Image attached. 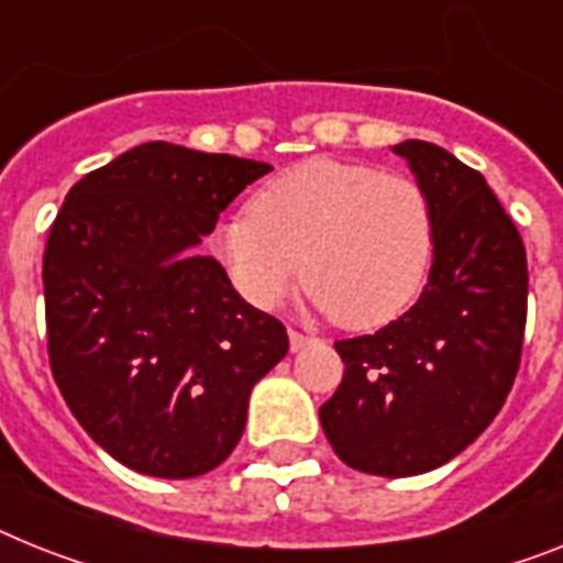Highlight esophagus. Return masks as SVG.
Returning a JSON list of instances; mask_svg holds the SVG:
<instances>
[{"mask_svg":"<svg viewBox=\"0 0 563 563\" xmlns=\"http://www.w3.org/2000/svg\"><path fill=\"white\" fill-rule=\"evenodd\" d=\"M310 342H316V339L305 336V333H299V331H290V351H301V347L310 345Z\"/></svg>","mask_w":563,"mask_h":563,"instance_id":"esophagus-1","label":"esophagus"}]
</instances>
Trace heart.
Wrapping results in <instances>:
<instances>
[{
    "instance_id": "obj_1",
    "label": "heart",
    "mask_w": 563,
    "mask_h": 563,
    "mask_svg": "<svg viewBox=\"0 0 563 563\" xmlns=\"http://www.w3.org/2000/svg\"><path fill=\"white\" fill-rule=\"evenodd\" d=\"M209 247L255 308L278 305L305 273L316 310L365 331L420 296L434 262V209L408 175L310 157L264 180L247 212L218 218Z\"/></svg>"
}]
</instances>
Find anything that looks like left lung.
I'll list each match as a JSON object with an SVG mask.
<instances>
[{
    "mask_svg": "<svg viewBox=\"0 0 563 563\" xmlns=\"http://www.w3.org/2000/svg\"><path fill=\"white\" fill-rule=\"evenodd\" d=\"M434 209V262L411 310L336 342L345 374L324 438L365 475H422L481 438L512 391L527 328V250L486 178L426 141L394 146Z\"/></svg>",
    "mask_w": 563,
    "mask_h": 563,
    "instance_id": "obj_1",
    "label": "left lung"
}]
</instances>
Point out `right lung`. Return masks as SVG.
<instances>
[{
  "label": "right lung",
  "mask_w": 563,
  "mask_h": 563,
  "mask_svg": "<svg viewBox=\"0 0 563 563\" xmlns=\"http://www.w3.org/2000/svg\"><path fill=\"white\" fill-rule=\"evenodd\" d=\"M273 166L152 141L65 195L42 255L48 360L88 438L152 477L207 475L239 445L287 331L195 247Z\"/></svg>",
  "instance_id": "add662e5"
}]
</instances>
